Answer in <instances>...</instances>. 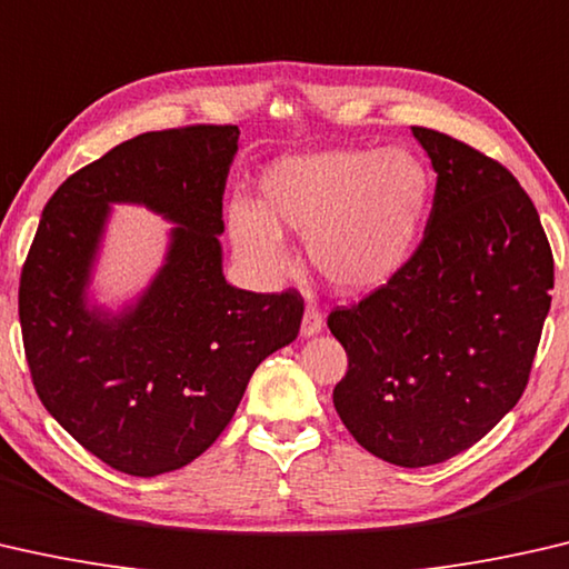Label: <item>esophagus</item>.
<instances>
[{
    "mask_svg": "<svg viewBox=\"0 0 569 569\" xmlns=\"http://www.w3.org/2000/svg\"><path fill=\"white\" fill-rule=\"evenodd\" d=\"M322 325H325L322 312L318 310V307L307 305L305 315H302V335H305V338H312V335L322 332Z\"/></svg>",
    "mask_w": 569,
    "mask_h": 569,
    "instance_id": "obj_1",
    "label": "esophagus"
}]
</instances>
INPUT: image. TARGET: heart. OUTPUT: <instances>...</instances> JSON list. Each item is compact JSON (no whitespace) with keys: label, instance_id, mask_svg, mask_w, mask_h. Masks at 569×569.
I'll use <instances>...</instances> for the list:
<instances>
[{"label":"heart","instance_id":"b5f03b06","mask_svg":"<svg viewBox=\"0 0 569 569\" xmlns=\"http://www.w3.org/2000/svg\"><path fill=\"white\" fill-rule=\"evenodd\" d=\"M262 207L234 201L229 237L241 262L274 279L290 267L282 229L305 237L307 257L335 290L388 284L421 237L431 176L403 148H335L284 156L259 179Z\"/></svg>","mask_w":569,"mask_h":569}]
</instances>
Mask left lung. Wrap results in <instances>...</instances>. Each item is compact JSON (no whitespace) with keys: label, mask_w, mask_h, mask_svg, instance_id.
<instances>
[{"label":"left lung","mask_w":569,"mask_h":569,"mask_svg":"<svg viewBox=\"0 0 569 569\" xmlns=\"http://www.w3.org/2000/svg\"><path fill=\"white\" fill-rule=\"evenodd\" d=\"M436 193L423 241L366 300L330 312L348 352L335 411L362 449L396 467L441 463L481 441L529 380L552 302L542 221L495 158L411 128Z\"/></svg>","instance_id":"1"}]
</instances>
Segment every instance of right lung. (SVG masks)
I'll use <instances>...</instances> for the list:
<instances>
[{"label":"right lung","instance_id":"add662e5","mask_svg":"<svg viewBox=\"0 0 569 569\" xmlns=\"http://www.w3.org/2000/svg\"><path fill=\"white\" fill-rule=\"evenodd\" d=\"M237 126L153 130L52 193L20 279L27 366L82 449L130 477L191 463L229 426L251 372L300 332V292H247L221 267V199ZM113 202L177 223L147 290L113 313L89 300Z\"/></svg>","mask_w":569,"mask_h":569}]
</instances>
